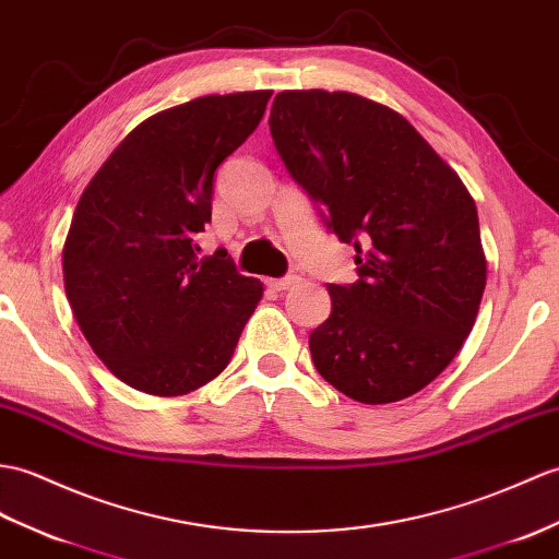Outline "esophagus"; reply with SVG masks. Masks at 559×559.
Masks as SVG:
<instances>
[{"mask_svg":"<svg viewBox=\"0 0 559 559\" xmlns=\"http://www.w3.org/2000/svg\"><path fill=\"white\" fill-rule=\"evenodd\" d=\"M300 283V276H295V274H290V276H285V278H269L266 281V285L271 290H278V293H283V290H290V288H295V285Z\"/></svg>","mask_w":559,"mask_h":559,"instance_id":"1","label":"esophagus"}]
</instances>
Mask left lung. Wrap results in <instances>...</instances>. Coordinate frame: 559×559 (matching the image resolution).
Masks as SVG:
<instances>
[{
  "mask_svg": "<svg viewBox=\"0 0 559 559\" xmlns=\"http://www.w3.org/2000/svg\"><path fill=\"white\" fill-rule=\"evenodd\" d=\"M269 128L295 183L357 250L359 281L329 285L331 317L309 335L317 371L365 405L419 393L484 297L474 198L405 116L355 93L285 90Z\"/></svg>",
  "mask_w": 559,
  "mask_h": 559,
  "instance_id": "8db88e82",
  "label": "left lung"
}]
</instances>
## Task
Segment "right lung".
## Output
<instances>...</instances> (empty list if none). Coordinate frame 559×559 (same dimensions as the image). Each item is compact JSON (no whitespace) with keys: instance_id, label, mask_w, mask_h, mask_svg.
I'll return each mask as SVG.
<instances>
[{"instance_id":"add662e5","label":"right lung","mask_w":559,"mask_h":559,"mask_svg":"<svg viewBox=\"0 0 559 559\" xmlns=\"http://www.w3.org/2000/svg\"><path fill=\"white\" fill-rule=\"evenodd\" d=\"M271 90L206 95L150 116L78 200L63 288L85 341L135 391L174 397L228 367L262 283L198 257L214 174L259 126Z\"/></svg>"}]
</instances>
